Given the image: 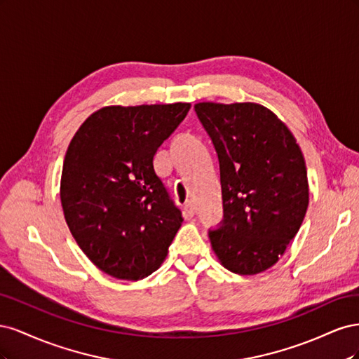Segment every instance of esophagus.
<instances>
[{"mask_svg":"<svg viewBox=\"0 0 359 359\" xmlns=\"http://www.w3.org/2000/svg\"><path fill=\"white\" fill-rule=\"evenodd\" d=\"M184 215L187 217H193L194 215V206H193V203H191V201H187L186 203H184Z\"/></svg>","mask_w":359,"mask_h":359,"instance_id":"esophagus-1","label":"esophagus"}]
</instances>
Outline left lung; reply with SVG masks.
Wrapping results in <instances>:
<instances>
[{
	"instance_id": "left-lung-1",
	"label": "left lung",
	"mask_w": 359,
	"mask_h": 359,
	"mask_svg": "<svg viewBox=\"0 0 359 359\" xmlns=\"http://www.w3.org/2000/svg\"><path fill=\"white\" fill-rule=\"evenodd\" d=\"M220 161L224 220L210 232L219 262L255 276L276 265L309 208L302 151L268 107L244 103L194 104Z\"/></svg>"
}]
</instances>
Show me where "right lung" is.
<instances>
[{
  "label": "right lung",
  "mask_w": 359,
  "mask_h": 359,
  "mask_svg": "<svg viewBox=\"0 0 359 359\" xmlns=\"http://www.w3.org/2000/svg\"><path fill=\"white\" fill-rule=\"evenodd\" d=\"M190 107L104 106L72 139L60 187L64 219L107 276L145 278L168 256L184 219L157 175L154 156Z\"/></svg>",
  "instance_id": "1"
}]
</instances>
